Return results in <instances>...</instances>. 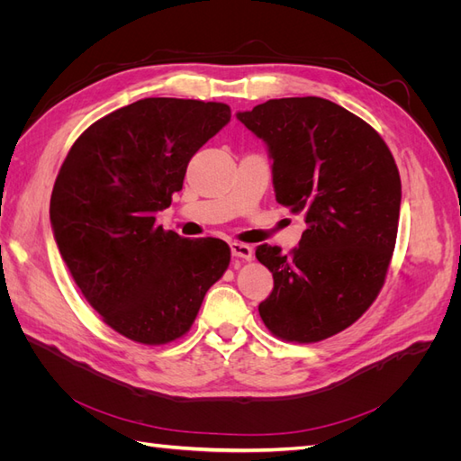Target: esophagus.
<instances>
[{"mask_svg": "<svg viewBox=\"0 0 461 461\" xmlns=\"http://www.w3.org/2000/svg\"><path fill=\"white\" fill-rule=\"evenodd\" d=\"M230 252H232V256H234V258L246 259V261H252V258H254V249H252V246L242 244V242H232V244H230Z\"/></svg>", "mask_w": 461, "mask_h": 461, "instance_id": "34e87169", "label": "esophagus"}]
</instances>
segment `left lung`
Wrapping results in <instances>:
<instances>
[{
    "mask_svg": "<svg viewBox=\"0 0 461 461\" xmlns=\"http://www.w3.org/2000/svg\"><path fill=\"white\" fill-rule=\"evenodd\" d=\"M239 119L269 148L276 202L308 222L286 256L258 246L275 281L259 315L281 340H325L384 285L402 200L396 161L371 124L323 97L269 100Z\"/></svg>",
    "mask_w": 461,
    "mask_h": 461,
    "instance_id": "left-lung-1",
    "label": "left lung"
}]
</instances>
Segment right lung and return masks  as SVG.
Returning <instances> with one entry per match:
<instances>
[{
	"label": "right lung",
	"instance_id": "1",
	"mask_svg": "<svg viewBox=\"0 0 461 461\" xmlns=\"http://www.w3.org/2000/svg\"><path fill=\"white\" fill-rule=\"evenodd\" d=\"M229 121L227 104L146 97L92 122L55 178L61 258L104 323L129 340L183 339L229 267V244L180 239L156 222L194 153Z\"/></svg>",
	"mask_w": 461,
	"mask_h": 461
}]
</instances>
